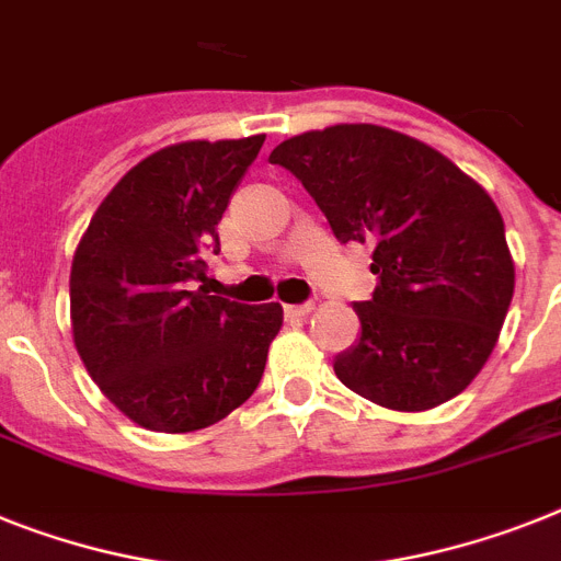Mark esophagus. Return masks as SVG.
<instances>
[{
  "instance_id": "obj_1",
  "label": "esophagus",
  "mask_w": 561,
  "mask_h": 561,
  "mask_svg": "<svg viewBox=\"0 0 561 561\" xmlns=\"http://www.w3.org/2000/svg\"><path fill=\"white\" fill-rule=\"evenodd\" d=\"M313 308H317V302H299V305H288L285 313H288V317H308V313H313Z\"/></svg>"
}]
</instances>
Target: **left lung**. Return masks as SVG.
Here are the masks:
<instances>
[{
	"instance_id": "left-lung-1",
	"label": "left lung",
	"mask_w": 561,
	"mask_h": 561,
	"mask_svg": "<svg viewBox=\"0 0 561 561\" xmlns=\"http://www.w3.org/2000/svg\"><path fill=\"white\" fill-rule=\"evenodd\" d=\"M267 159L302 182L339 242H374L379 282L353 305L362 333L333 359L342 385L390 411H427L462 393L513 299L491 196L439 150L379 125L308 130Z\"/></svg>"
}]
</instances>
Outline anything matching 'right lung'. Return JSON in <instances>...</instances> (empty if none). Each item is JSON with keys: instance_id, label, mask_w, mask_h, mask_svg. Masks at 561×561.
<instances>
[{"instance_id": "1", "label": "right lung", "mask_w": 561, "mask_h": 561, "mask_svg": "<svg viewBox=\"0 0 561 561\" xmlns=\"http://www.w3.org/2000/svg\"><path fill=\"white\" fill-rule=\"evenodd\" d=\"M265 136L150 153L93 214L70 267V322L84 368L136 425L191 433L237 411L265 374L282 305L196 288L216 225Z\"/></svg>"}]
</instances>
